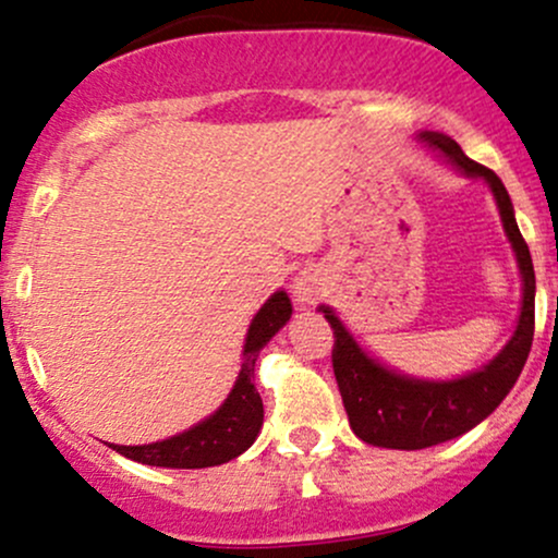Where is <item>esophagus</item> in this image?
Returning <instances> with one entry per match:
<instances>
[{"instance_id": "34e87169", "label": "esophagus", "mask_w": 558, "mask_h": 558, "mask_svg": "<svg viewBox=\"0 0 558 558\" xmlns=\"http://www.w3.org/2000/svg\"><path fill=\"white\" fill-rule=\"evenodd\" d=\"M319 293H323L319 275L315 270H301L296 280H293V296H296V301H301V304H315Z\"/></svg>"}]
</instances>
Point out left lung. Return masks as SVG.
I'll return each instance as SVG.
<instances>
[{"label": "left lung", "instance_id": "left-lung-1", "mask_svg": "<svg viewBox=\"0 0 558 558\" xmlns=\"http://www.w3.org/2000/svg\"><path fill=\"white\" fill-rule=\"evenodd\" d=\"M427 144L440 149L457 165L459 170L472 178H485L498 202L506 235L517 252V262L522 270V315L517 325L514 338L490 364L477 373L459 377L451 383H427L401 377L390 369L380 367L375 360L356 345L354 338L345 332L328 306H323L325 319L332 328V373H336L338 390L349 414L351 430L364 444L383 448H417L438 446L444 440L457 438L483 422L493 409L506 399L520 377L524 362H527L530 345L535 336V270L530 259V248L524 243L520 228H517L511 198L506 194L501 178L496 172L475 162L462 151V146L444 133H422Z\"/></svg>", "mask_w": 558, "mask_h": 558}]
</instances>
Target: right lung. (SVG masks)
<instances>
[{
  "instance_id": "add662e5",
  "label": "right lung",
  "mask_w": 558,
  "mask_h": 558,
  "mask_svg": "<svg viewBox=\"0 0 558 558\" xmlns=\"http://www.w3.org/2000/svg\"><path fill=\"white\" fill-rule=\"evenodd\" d=\"M291 317V301L283 291L275 293L262 306L259 315L254 317L248 328L246 345H243L241 375L230 390L228 401L209 420L198 422L196 427L185 430L175 438L159 440L149 446H112L114 451L133 462L151 466H175V470H202V466H215L230 462L239 453L246 451L257 438L262 420H265V407H262L259 390L254 386V362H257L259 349L278 332Z\"/></svg>"
}]
</instances>
